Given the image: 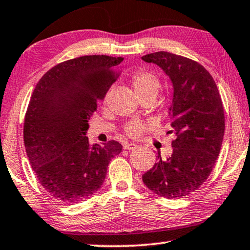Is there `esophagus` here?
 Instances as JSON below:
<instances>
[{
	"label": "esophagus",
	"instance_id": "34e87169",
	"mask_svg": "<svg viewBox=\"0 0 250 250\" xmlns=\"http://www.w3.org/2000/svg\"><path fill=\"white\" fill-rule=\"evenodd\" d=\"M138 146L136 144L134 143H125L124 144V149H127V150H132V149H136Z\"/></svg>",
	"mask_w": 250,
	"mask_h": 250
}]
</instances>
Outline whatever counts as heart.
Returning a JSON list of instances; mask_svg holds the SVG:
<instances>
[{
    "instance_id": "1",
    "label": "heart",
    "mask_w": 250,
    "mask_h": 250,
    "mask_svg": "<svg viewBox=\"0 0 250 250\" xmlns=\"http://www.w3.org/2000/svg\"><path fill=\"white\" fill-rule=\"evenodd\" d=\"M132 85L138 98L154 95L156 98L160 87V80L156 74L149 71H137L132 77ZM147 124L141 121H132L125 126V133L130 137H138L147 129Z\"/></svg>"
}]
</instances>
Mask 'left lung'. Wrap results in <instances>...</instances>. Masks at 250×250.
Segmentation results:
<instances>
[{"label":"left lung","instance_id":"obj_1","mask_svg":"<svg viewBox=\"0 0 250 250\" xmlns=\"http://www.w3.org/2000/svg\"><path fill=\"white\" fill-rule=\"evenodd\" d=\"M164 70L173 85L169 108L172 155L143 174L148 189L166 199H180L203 185L220 155L225 116L220 92L202 64L186 57L158 51L143 56Z\"/></svg>","mask_w":250,"mask_h":250}]
</instances>
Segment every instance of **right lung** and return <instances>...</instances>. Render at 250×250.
Listing matches in <instances>:
<instances>
[{
  "label": "right lung",
  "mask_w": 250,
  "mask_h": 250,
  "mask_svg": "<svg viewBox=\"0 0 250 250\" xmlns=\"http://www.w3.org/2000/svg\"><path fill=\"white\" fill-rule=\"evenodd\" d=\"M122 57L82 56L43 74L30 98L24 121V144L38 181L63 203L89 199L106 177L123 146L109 141L91 145L89 120L118 74Z\"/></svg>",
  "instance_id": "obj_1"
}]
</instances>
